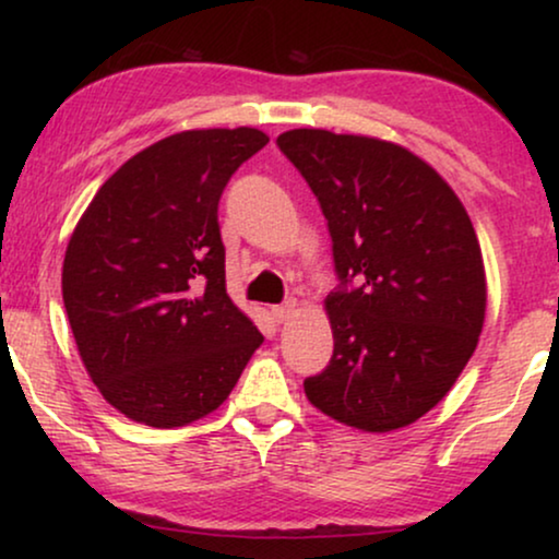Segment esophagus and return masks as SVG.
Segmentation results:
<instances>
[{"instance_id": "34e87169", "label": "esophagus", "mask_w": 559, "mask_h": 559, "mask_svg": "<svg viewBox=\"0 0 559 559\" xmlns=\"http://www.w3.org/2000/svg\"><path fill=\"white\" fill-rule=\"evenodd\" d=\"M297 308H300V305H297V300H287V302H282V305H274L272 316H274V320H277V323H285V320H289V318L295 316Z\"/></svg>"}]
</instances>
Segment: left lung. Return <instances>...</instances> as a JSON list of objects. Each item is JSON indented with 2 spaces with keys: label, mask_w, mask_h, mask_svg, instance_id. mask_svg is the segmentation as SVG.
Listing matches in <instances>:
<instances>
[{
  "label": "left lung",
  "mask_w": 559,
  "mask_h": 559,
  "mask_svg": "<svg viewBox=\"0 0 559 559\" xmlns=\"http://www.w3.org/2000/svg\"><path fill=\"white\" fill-rule=\"evenodd\" d=\"M277 144L320 201L341 277L325 297L333 358L305 396L356 430L407 427L450 392L484 328L468 211L402 144L328 129H289Z\"/></svg>",
  "instance_id": "obj_1"
}]
</instances>
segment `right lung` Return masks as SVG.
<instances>
[{
    "mask_svg": "<svg viewBox=\"0 0 559 559\" xmlns=\"http://www.w3.org/2000/svg\"><path fill=\"white\" fill-rule=\"evenodd\" d=\"M259 129H188L129 157L68 241L63 302L114 409L170 430L228 400L264 335L226 293L218 201Z\"/></svg>",
    "mask_w": 559,
    "mask_h": 559,
    "instance_id": "add662e5",
    "label": "right lung"
}]
</instances>
